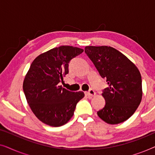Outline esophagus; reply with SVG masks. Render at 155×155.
Wrapping results in <instances>:
<instances>
[{"instance_id": "34e87169", "label": "esophagus", "mask_w": 155, "mask_h": 155, "mask_svg": "<svg viewBox=\"0 0 155 155\" xmlns=\"http://www.w3.org/2000/svg\"><path fill=\"white\" fill-rule=\"evenodd\" d=\"M86 94L87 95L88 97H93L96 94V93H95V92L92 90V89H90L87 92H86Z\"/></svg>"}]
</instances>
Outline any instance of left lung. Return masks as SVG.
I'll return each instance as SVG.
<instances>
[{"label": "left lung", "mask_w": 155, "mask_h": 155, "mask_svg": "<svg viewBox=\"0 0 155 155\" xmlns=\"http://www.w3.org/2000/svg\"><path fill=\"white\" fill-rule=\"evenodd\" d=\"M84 52L109 84L101 94L105 107L97 115L111 125L128 120L136 111L143 97L139 70L125 55L111 46H87Z\"/></svg>", "instance_id": "left-lung-1"}]
</instances>
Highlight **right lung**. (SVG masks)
<instances>
[{
    "instance_id": "1",
    "label": "right lung",
    "mask_w": 155,
    "mask_h": 155,
    "mask_svg": "<svg viewBox=\"0 0 155 155\" xmlns=\"http://www.w3.org/2000/svg\"><path fill=\"white\" fill-rule=\"evenodd\" d=\"M84 51L61 46L40 54L31 63L23 82L27 101L38 119L48 126L59 127L73 117L83 92H71L58 83L68 73V63Z\"/></svg>"
}]
</instances>
